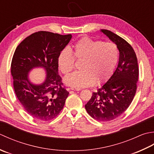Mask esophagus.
I'll return each mask as SVG.
<instances>
[{
	"instance_id": "esophagus-1",
	"label": "esophagus",
	"mask_w": 154,
	"mask_h": 154,
	"mask_svg": "<svg viewBox=\"0 0 154 154\" xmlns=\"http://www.w3.org/2000/svg\"><path fill=\"white\" fill-rule=\"evenodd\" d=\"M70 89L72 90H74V91H80V90H81L80 88H75V87H71Z\"/></svg>"
}]
</instances>
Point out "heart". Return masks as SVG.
I'll use <instances>...</instances> for the list:
<instances>
[{"label": "heart", "instance_id": "heart-1", "mask_svg": "<svg viewBox=\"0 0 154 154\" xmlns=\"http://www.w3.org/2000/svg\"><path fill=\"white\" fill-rule=\"evenodd\" d=\"M118 58V50L111 42H102L89 37H83L73 46V54L68 48L59 53L58 64L63 74L73 70L75 59L82 60L81 71L67 75L64 82L75 88L100 84L110 76Z\"/></svg>", "mask_w": 154, "mask_h": 154}]
</instances>
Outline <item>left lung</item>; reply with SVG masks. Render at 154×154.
<instances>
[{"mask_svg":"<svg viewBox=\"0 0 154 154\" xmlns=\"http://www.w3.org/2000/svg\"><path fill=\"white\" fill-rule=\"evenodd\" d=\"M100 31L116 45L119 62L110 78L92 93L85 108L95 120L108 122L120 116L131 104L136 92L139 68L136 54L129 43L110 30Z\"/></svg>","mask_w":154,"mask_h":154,"instance_id":"1","label":"left lung"}]
</instances>
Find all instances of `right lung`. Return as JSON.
Returning <instances> with one entry per match:
<instances>
[{"label": "right lung", "instance_id": "right-lung-1", "mask_svg": "<svg viewBox=\"0 0 154 154\" xmlns=\"http://www.w3.org/2000/svg\"><path fill=\"white\" fill-rule=\"evenodd\" d=\"M71 38V34L39 31L26 37L15 50L11 62L14 92L25 110L36 120H52L63 109L69 92L58 75V57ZM39 67L46 71L45 80L34 85L28 73Z\"/></svg>", "mask_w": 154, "mask_h": 154}]
</instances>
